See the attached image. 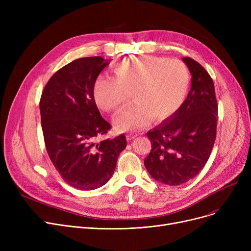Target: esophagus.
<instances>
[{"instance_id": "esophagus-1", "label": "esophagus", "mask_w": 251, "mask_h": 251, "mask_svg": "<svg viewBox=\"0 0 251 251\" xmlns=\"http://www.w3.org/2000/svg\"><path fill=\"white\" fill-rule=\"evenodd\" d=\"M136 136H137L136 134H132V133H130V134H127V135H126V139H127L128 141H130V140L134 139Z\"/></svg>"}]
</instances>
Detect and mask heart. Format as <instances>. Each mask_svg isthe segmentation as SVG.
I'll return each mask as SVG.
<instances>
[{"label": "heart", "mask_w": 251, "mask_h": 251, "mask_svg": "<svg viewBox=\"0 0 251 251\" xmlns=\"http://www.w3.org/2000/svg\"><path fill=\"white\" fill-rule=\"evenodd\" d=\"M115 77L100 76L94 97L104 112H115L127 101L133 102L115 118L118 131H133L146 126L151 118L163 121L183 103L189 87L186 65L177 59L155 56L127 58L116 64Z\"/></svg>", "instance_id": "obj_1"}]
</instances>
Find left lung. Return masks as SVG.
Wrapping results in <instances>:
<instances>
[{"mask_svg":"<svg viewBox=\"0 0 251 251\" xmlns=\"http://www.w3.org/2000/svg\"><path fill=\"white\" fill-rule=\"evenodd\" d=\"M191 88L181 107L148 132L151 151L144 160L156 181L177 186L194 178L206 164L216 140L218 102L212 77L191 58L182 59Z\"/></svg>","mask_w":251,"mask_h":251,"instance_id":"8db88e82","label":"left lung"}]
</instances>
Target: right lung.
Here are the masks:
<instances>
[{
  "instance_id": "obj_1",
  "label": "right lung",
  "mask_w": 251,
  "mask_h": 251,
  "mask_svg": "<svg viewBox=\"0 0 251 251\" xmlns=\"http://www.w3.org/2000/svg\"><path fill=\"white\" fill-rule=\"evenodd\" d=\"M109 63L101 57L72 61L50 77L39 101L50 159L63 180L80 190L104 185L127 146L124 134L96 141L111 129L94 97L97 78Z\"/></svg>"
}]
</instances>
